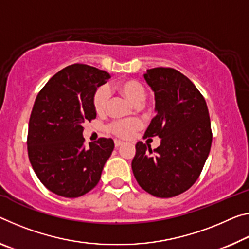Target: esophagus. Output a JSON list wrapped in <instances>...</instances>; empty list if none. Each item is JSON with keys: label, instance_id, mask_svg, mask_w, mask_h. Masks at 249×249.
<instances>
[{"label": "esophagus", "instance_id": "1", "mask_svg": "<svg viewBox=\"0 0 249 249\" xmlns=\"http://www.w3.org/2000/svg\"><path fill=\"white\" fill-rule=\"evenodd\" d=\"M114 144H115V147H120V146H122V145L124 144V142L118 141V140H115V141H114Z\"/></svg>", "mask_w": 249, "mask_h": 249}]
</instances>
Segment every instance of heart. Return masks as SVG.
Returning a JSON list of instances; mask_svg holds the SVG:
<instances>
[{"label": "heart", "instance_id": "heart-1", "mask_svg": "<svg viewBox=\"0 0 249 249\" xmlns=\"http://www.w3.org/2000/svg\"><path fill=\"white\" fill-rule=\"evenodd\" d=\"M115 89L123 95L126 100L134 105H141L146 97V89L140 81L134 78H126L117 82ZM109 102V93L105 86H100L93 95V106L97 113L105 112ZM142 127L140 120L117 121L109 125V131L114 135L122 139H128L134 133Z\"/></svg>", "mask_w": 249, "mask_h": 249}]
</instances>
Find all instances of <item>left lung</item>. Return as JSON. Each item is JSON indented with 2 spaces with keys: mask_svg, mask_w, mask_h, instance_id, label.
<instances>
[{
  "mask_svg": "<svg viewBox=\"0 0 249 249\" xmlns=\"http://www.w3.org/2000/svg\"><path fill=\"white\" fill-rule=\"evenodd\" d=\"M144 78L156 112L144 136H159L160 145L152 151L151 145L136 144L133 174L144 191L168 198L186 192L202 173L213 140L210 114L199 90L177 70L151 69Z\"/></svg>",
  "mask_w": 249,
  "mask_h": 249,
  "instance_id": "obj_1",
  "label": "left lung"
}]
</instances>
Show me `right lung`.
Returning a JSON list of instances; mask_svg holds the SVG:
<instances>
[{
    "instance_id": "obj_1",
    "label": "right lung",
    "mask_w": 249,
    "mask_h": 249,
    "mask_svg": "<svg viewBox=\"0 0 249 249\" xmlns=\"http://www.w3.org/2000/svg\"><path fill=\"white\" fill-rule=\"evenodd\" d=\"M109 77L105 71L73 64L51 77L37 94L27 153L38 179L54 194L75 198L100 181L114 142L102 137L85 147L82 125L96 117L93 95Z\"/></svg>"
}]
</instances>
